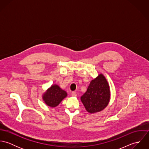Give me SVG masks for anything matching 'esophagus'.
Here are the masks:
<instances>
[{
  "mask_svg": "<svg viewBox=\"0 0 149 149\" xmlns=\"http://www.w3.org/2000/svg\"><path fill=\"white\" fill-rule=\"evenodd\" d=\"M71 95L72 96H77V94H76V93L75 92H71Z\"/></svg>",
  "mask_w": 149,
  "mask_h": 149,
  "instance_id": "obj_1",
  "label": "esophagus"
}]
</instances>
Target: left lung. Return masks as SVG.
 Returning <instances> with one entry per match:
<instances>
[{
    "label": "left lung",
    "instance_id": "obj_1",
    "mask_svg": "<svg viewBox=\"0 0 149 149\" xmlns=\"http://www.w3.org/2000/svg\"><path fill=\"white\" fill-rule=\"evenodd\" d=\"M109 97V85L104 76L100 74L91 81L86 92L81 97V100L86 111L92 113L104 109Z\"/></svg>",
    "mask_w": 149,
    "mask_h": 149
}]
</instances>
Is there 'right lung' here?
<instances>
[{
  "label": "right lung",
  "mask_w": 149,
  "mask_h": 149,
  "mask_svg": "<svg viewBox=\"0 0 149 149\" xmlns=\"http://www.w3.org/2000/svg\"><path fill=\"white\" fill-rule=\"evenodd\" d=\"M67 93L58 85H52L43 96L45 103L51 107L57 106L66 97Z\"/></svg>",
  "instance_id": "add662e5"
}]
</instances>
